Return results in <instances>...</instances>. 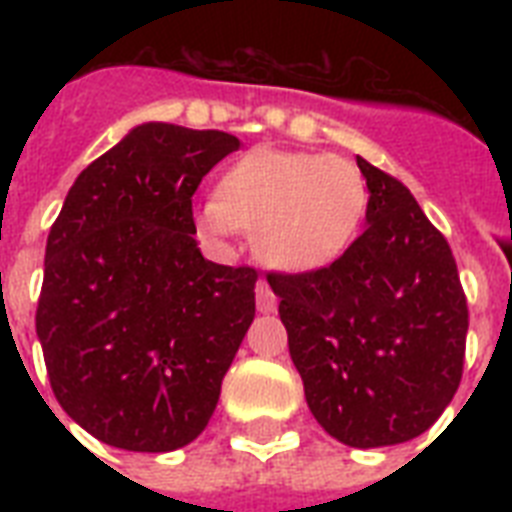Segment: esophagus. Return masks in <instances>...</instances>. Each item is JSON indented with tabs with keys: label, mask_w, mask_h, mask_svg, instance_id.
<instances>
[{
	"label": "esophagus",
	"mask_w": 512,
	"mask_h": 512,
	"mask_svg": "<svg viewBox=\"0 0 512 512\" xmlns=\"http://www.w3.org/2000/svg\"><path fill=\"white\" fill-rule=\"evenodd\" d=\"M255 297H257V311H260V313L276 311V305H279V300H276V295H273L271 284H268V281H265V279L257 281Z\"/></svg>",
	"instance_id": "obj_1"
}]
</instances>
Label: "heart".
<instances>
[{
	"label": "heart",
	"instance_id": "b5f03b06",
	"mask_svg": "<svg viewBox=\"0 0 512 512\" xmlns=\"http://www.w3.org/2000/svg\"><path fill=\"white\" fill-rule=\"evenodd\" d=\"M366 207V177L348 159L255 148L223 172L217 199L196 217L209 236L255 233L257 257L271 268L311 273L353 247Z\"/></svg>",
	"mask_w": 512,
	"mask_h": 512
}]
</instances>
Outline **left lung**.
Masks as SVG:
<instances>
[{
  "mask_svg": "<svg viewBox=\"0 0 512 512\" xmlns=\"http://www.w3.org/2000/svg\"><path fill=\"white\" fill-rule=\"evenodd\" d=\"M366 231L327 268L268 273L289 356L329 436L356 449L404 444L462 380L468 300L444 233L401 180L358 156Z\"/></svg>",
  "mask_w": 512,
  "mask_h": 512,
  "instance_id": "8db88e82",
  "label": "left lung"
}]
</instances>
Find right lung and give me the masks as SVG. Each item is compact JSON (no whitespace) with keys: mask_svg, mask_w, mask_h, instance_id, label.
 Returning <instances> with one entry per match:
<instances>
[{"mask_svg":"<svg viewBox=\"0 0 512 512\" xmlns=\"http://www.w3.org/2000/svg\"><path fill=\"white\" fill-rule=\"evenodd\" d=\"M239 146L140 124L82 170L52 223L36 335L58 404L103 444L172 452L215 412L257 271L204 260L191 199Z\"/></svg>","mask_w":512,"mask_h":512,"instance_id":"right-lung-1","label":"right lung"}]
</instances>
